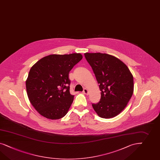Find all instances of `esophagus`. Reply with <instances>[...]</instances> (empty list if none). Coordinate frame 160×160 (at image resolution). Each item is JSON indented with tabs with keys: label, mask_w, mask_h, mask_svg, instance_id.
<instances>
[{
	"label": "esophagus",
	"mask_w": 160,
	"mask_h": 160,
	"mask_svg": "<svg viewBox=\"0 0 160 160\" xmlns=\"http://www.w3.org/2000/svg\"><path fill=\"white\" fill-rule=\"evenodd\" d=\"M82 92H83V94H86V95H88V93H89V91H88V90L87 88H84V89L83 90Z\"/></svg>",
	"instance_id": "1"
}]
</instances>
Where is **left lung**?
Returning a JSON list of instances; mask_svg holds the SVG:
<instances>
[{"mask_svg": "<svg viewBox=\"0 0 160 160\" xmlns=\"http://www.w3.org/2000/svg\"><path fill=\"white\" fill-rule=\"evenodd\" d=\"M101 91V99L92 106L101 118L116 117L125 109L133 93V77L128 66L115 56L86 53Z\"/></svg>", "mask_w": 160, "mask_h": 160, "instance_id": "obj_1", "label": "left lung"}]
</instances>
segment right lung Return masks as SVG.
Wrapping results in <instances>:
<instances>
[{
  "mask_svg": "<svg viewBox=\"0 0 160 160\" xmlns=\"http://www.w3.org/2000/svg\"><path fill=\"white\" fill-rule=\"evenodd\" d=\"M80 53L50 55L33 65L26 80L31 104L40 115L49 119L65 117L73 101L70 93V71L82 59Z\"/></svg>",
  "mask_w": 160,
  "mask_h": 160,
  "instance_id": "add662e5",
  "label": "right lung"
}]
</instances>
